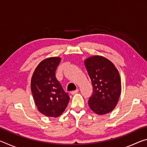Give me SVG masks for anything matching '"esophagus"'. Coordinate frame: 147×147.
<instances>
[{
    "mask_svg": "<svg viewBox=\"0 0 147 147\" xmlns=\"http://www.w3.org/2000/svg\"><path fill=\"white\" fill-rule=\"evenodd\" d=\"M78 93V89H76V90H75V91H73L71 92V94H76V93Z\"/></svg>",
    "mask_w": 147,
    "mask_h": 147,
    "instance_id": "esophagus-1",
    "label": "esophagus"
}]
</instances>
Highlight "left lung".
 <instances>
[{
  "label": "left lung",
  "mask_w": 147,
  "mask_h": 147,
  "mask_svg": "<svg viewBox=\"0 0 147 147\" xmlns=\"http://www.w3.org/2000/svg\"><path fill=\"white\" fill-rule=\"evenodd\" d=\"M84 64L93 88L88 101L89 108L98 115L111 112L117 104L121 93L118 70L112 62L101 56L89 57Z\"/></svg>",
  "instance_id": "1"
}]
</instances>
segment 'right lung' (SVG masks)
I'll return each instance as SVG.
<instances>
[{"label":"right lung","mask_w":147,"mask_h":147,"mask_svg":"<svg viewBox=\"0 0 147 147\" xmlns=\"http://www.w3.org/2000/svg\"><path fill=\"white\" fill-rule=\"evenodd\" d=\"M61 58L51 57L37 66L32 76L31 91L39 112L47 117H58L65 111L69 96L56 78Z\"/></svg>","instance_id":"add662e5"}]
</instances>
